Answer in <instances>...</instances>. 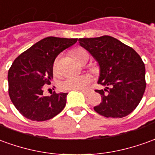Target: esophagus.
<instances>
[{"instance_id": "1", "label": "esophagus", "mask_w": 155, "mask_h": 155, "mask_svg": "<svg viewBox=\"0 0 155 155\" xmlns=\"http://www.w3.org/2000/svg\"><path fill=\"white\" fill-rule=\"evenodd\" d=\"M82 93H83L85 96H88L91 93V91H82Z\"/></svg>"}]
</instances>
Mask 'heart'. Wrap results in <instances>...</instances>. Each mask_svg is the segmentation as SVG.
I'll return each instance as SVG.
<instances>
[{
  "instance_id": "1",
  "label": "heart",
  "mask_w": 155,
  "mask_h": 155,
  "mask_svg": "<svg viewBox=\"0 0 155 155\" xmlns=\"http://www.w3.org/2000/svg\"><path fill=\"white\" fill-rule=\"evenodd\" d=\"M74 58L78 62L81 63L85 58H89L87 51L83 48H75L72 52ZM54 71H58V59H55L54 63ZM91 76L89 74L83 75H70L65 78L60 83V88L63 91H84L86 89L87 85L91 81Z\"/></svg>"
}]
</instances>
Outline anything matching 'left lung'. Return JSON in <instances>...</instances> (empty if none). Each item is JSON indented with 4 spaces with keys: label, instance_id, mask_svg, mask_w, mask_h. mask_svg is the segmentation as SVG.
<instances>
[{
    "label": "left lung",
    "instance_id": "8db88e82",
    "mask_svg": "<svg viewBox=\"0 0 155 155\" xmlns=\"http://www.w3.org/2000/svg\"><path fill=\"white\" fill-rule=\"evenodd\" d=\"M79 44L98 63L97 83L105 86L96 90L101 102L94 110L106 117H123L140 102L145 91V66L137 52L111 36L79 38Z\"/></svg>",
    "mask_w": 155,
    "mask_h": 155
}]
</instances>
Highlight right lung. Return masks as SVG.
I'll return each mask as SVG.
<instances>
[{
	"mask_svg": "<svg viewBox=\"0 0 155 155\" xmlns=\"http://www.w3.org/2000/svg\"><path fill=\"white\" fill-rule=\"evenodd\" d=\"M77 38L48 37L33 44L14 60L8 71L11 101L28 119L41 122L53 118L65 107L68 93L44 96V85L53 79L56 57Z\"/></svg>",
	"mask_w": 155,
	"mask_h": 155,
	"instance_id": "right-lung-1",
	"label": "right lung"
}]
</instances>
